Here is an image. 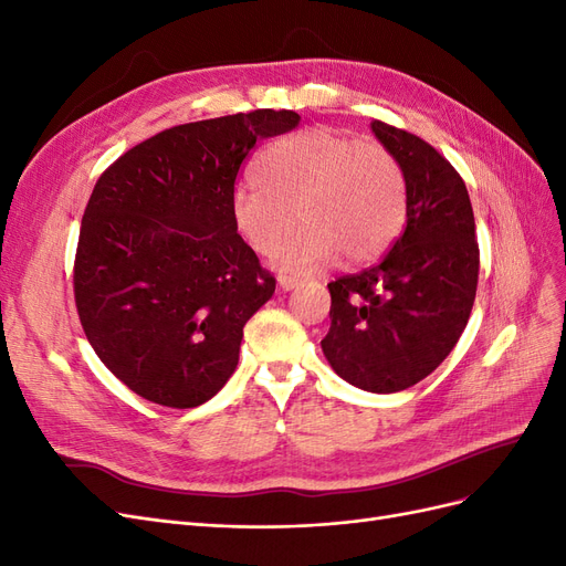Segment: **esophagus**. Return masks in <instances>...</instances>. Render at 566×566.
Instances as JSON below:
<instances>
[{"label":"esophagus","instance_id":"obj_1","mask_svg":"<svg viewBox=\"0 0 566 566\" xmlns=\"http://www.w3.org/2000/svg\"><path fill=\"white\" fill-rule=\"evenodd\" d=\"M279 287L283 290V293H287V290L297 287V279H293V276H279Z\"/></svg>","mask_w":566,"mask_h":566}]
</instances>
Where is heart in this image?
Masks as SVG:
<instances>
[{"label": "heart", "mask_w": 566, "mask_h": 566, "mask_svg": "<svg viewBox=\"0 0 566 566\" xmlns=\"http://www.w3.org/2000/svg\"><path fill=\"white\" fill-rule=\"evenodd\" d=\"M254 179L233 191L231 224L250 250L271 254L297 216L303 227L273 256L283 271L318 266L335 254L347 266L368 264L403 227V175L380 144H358L325 127L302 129L256 156Z\"/></svg>", "instance_id": "b5f03b06"}]
</instances>
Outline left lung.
Wrapping results in <instances>:
<instances>
[{"instance_id":"1","label":"left lung","mask_w":566,"mask_h":566,"mask_svg":"<svg viewBox=\"0 0 566 566\" xmlns=\"http://www.w3.org/2000/svg\"><path fill=\"white\" fill-rule=\"evenodd\" d=\"M406 181V229L385 260L328 283L321 349L349 385L391 394L427 378L465 331L479 276L465 181L420 136L370 123Z\"/></svg>"}]
</instances>
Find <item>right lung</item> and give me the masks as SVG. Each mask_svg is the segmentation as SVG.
Returning <instances> with one entry per match:
<instances>
[{"label": "right lung", "instance_id": "right-lung-1", "mask_svg": "<svg viewBox=\"0 0 566 566\" xmlns=\"http://www.w3.org/2000/svg\"><path fill=\"white\" fill-rule=\"evenodd\" d=\"M252 111L165 129L98 177L82 217L75 304L96 356L139 397L196 408L227 385L276 279L231 224L256 139L300 125Z\"/></svg>", "mask_w": 566, "mask_h": 566}]
</instances>
